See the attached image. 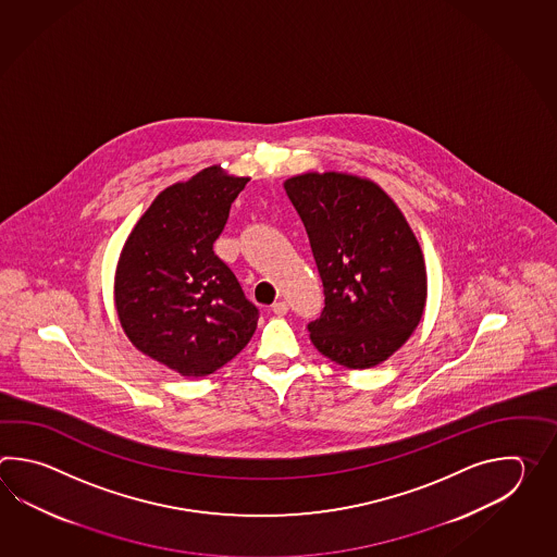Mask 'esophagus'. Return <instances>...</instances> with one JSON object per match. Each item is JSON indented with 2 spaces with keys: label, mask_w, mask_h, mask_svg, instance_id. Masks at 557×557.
Masks as SVG:
<instances>
[{
  "label": "esophagus",
  "mask_w": 557,
  "mask_h": 557,
  "mask_svg": "<svg viewBox=\"0 0 557 557\" xmlns=\"http://www.w3.org/2000/svg\"><path fill=\"white\" fill-rule=\"evenodd\" d=\"M271 310H273L276 317H284V314L288 312V305H286L284 300H278V302H274L273 307H271Z\"/></svg>",
  "instance_id": "obj_1"
}]
</instances>
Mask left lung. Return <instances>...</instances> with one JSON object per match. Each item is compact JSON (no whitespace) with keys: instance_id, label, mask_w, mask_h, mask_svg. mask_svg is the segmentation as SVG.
<instances>
[{"instance_id":"obj_1","label":"left lung","mask_w":557,"mask_h":557,"mask_svg":"<svg viewBox=\"0 0 557 557\" xmlns=\"http://www.w3.org/2000/svg\"><path fill=\"white\" fill-rule=\"evenodd\" d=\"M324 286L308 324L320 355L352 370L388 360L426 307L424 255L403 211L370 178L302 173L284 181Z\"/></svg>"}]
</instances>
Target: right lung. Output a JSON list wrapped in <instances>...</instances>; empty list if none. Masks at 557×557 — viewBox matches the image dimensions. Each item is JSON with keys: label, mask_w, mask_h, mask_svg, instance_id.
Segmentation results:
<instances>
[{"label": "right lung", "mask_w": 557, "mask_h": 557, "mask_svg": "<svg viewBox=\"0 0 557 557\" xmlns=\"http://www.w3.org/2000/svg\"><path fill=\"white\" fill-rule=\"evenodd\" d=\"M249 177L207 166L161 190L119 255L115 308L131 344L181 376L225 367L257 331L259 308L214 255Z\"/></svg>", "instance_id": "right-lung-1"}]
</instances>
